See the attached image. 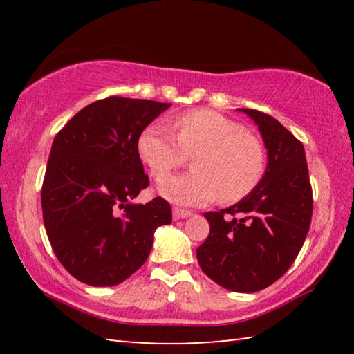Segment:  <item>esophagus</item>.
Wrapping results in <instances>:
<instances>
[{
	"instance_id": "obj_1",
	"label": "esophagus",
	"mask_w": 354,
	"mask_h": 354,
	"mask_svg": "<svg viewBox=\"0 0 354 354\" xmlns=\"http://www.w3.org/2000/svg\"><path fill=\"white\" fill-rule=\"evenodd\" d=\"M192 212L185 211V209H179V207H173V220H181V218H187L190 217Z\"/></svg>"
}]
</instances>
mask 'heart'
I'll return each instance as SVG.
<instances>
[{
  "instance_id": "heart-1",
  "label": "heart",
  "mask_w": 354,
  "mask_h": 354,
  "mask_svg": "<svg viewBox=\"0 0 354 354\" xmlns=\"http://www.w3.org/2000/svg\"><path fill=\"white\" fill-rule=\"evenodd\" d=\"M173 129L176 136L165 124H151L137 142L140 159L156 179L180 166L187 155L196 154L194 172L159 183L164 198L185 206L207 205L217 196L223 203H236L263 178L267 158L262 142L221 113L185 112L175 120Z\"/></svg>"
}]
</instances>
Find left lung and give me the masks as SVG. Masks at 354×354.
<instances>
[{
  "label": "left lung",
  "mask_w": 354,
  "mask_h": 354,
  "mask_svg": "<svg viewBox=\"0 0 354 354\" xmlns=\"http://www.w3.org/2000/svg\"><path fill=\"white\" fill-rule=\"evenodd\" d=\"M237 111L259 128L267 169L248 196L205 214L211 231L196 248V259L214 283L251 293L273 284L295 261L313 217V187L303 143L272 115Z\"/></svg>",
  "instance_id": "obj_1"
}]
</instances>
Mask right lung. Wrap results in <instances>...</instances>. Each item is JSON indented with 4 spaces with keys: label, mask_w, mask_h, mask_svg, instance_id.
Returning <instances> with one entry per match:
<instances>
[{
    "label": "right lung",
    "mask_w": 354,
    "mask_h": 354,
    "mask_svg": "<svg viewBox=\"0 0 354 354\" xmlns=\"http://www.w3.org/2000/svg\"><path fill=\"white\" fill-rule=\"evenodd\" d=\"M170 106L98 100L53 140L41 185L44 223L59 262L81 283H123L148 259L156 227L171 223V207L160 196L133 203L149 184L137 142Z\"/></svg>",
    "instance_id": "right-lung-1"
}]
</instances>
